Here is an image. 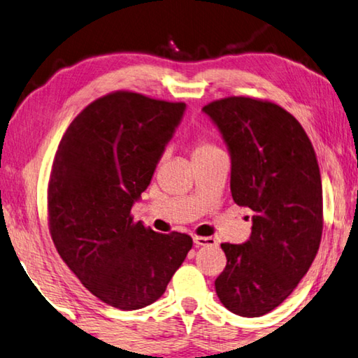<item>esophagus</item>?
Returning <instances> with one entry per match:
<instances>
[{
    "label": "esophagus",
    "instance_id": "34e87169",
    "mask_svg": "<svg viewBox=\"0 0 358 358\" xmlns=\"http://www.w3.org/2000/svg\"><path fill=\"white\" fill-rule=\"evenodd\" d=\"M195 246H206V245H216V240L213 236H194Z\"/></svg>",
    "mask_w": 358,
    "mask_h": 358
}]
</instances>
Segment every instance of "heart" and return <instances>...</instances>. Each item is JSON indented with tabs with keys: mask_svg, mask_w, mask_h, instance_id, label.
Segmentation results:
<instances>
[{
	"mask_svg": "<svg viewBox=\"0 0 358 358\" xmlns=\"http://www.w3.org/2000/svg\"><path fill=\"white\" fill-rule=\"evenodd\" d=\"M211 150H216V147L208 144V142H198L194 148V155H200V153H206V152H211Z\"/></svg>",
	"mask_w": 358,
	"mask_h": 358,
	"instance_id": "b5f03b06",
	"label": "heart"
}]
</instances>
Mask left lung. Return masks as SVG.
<instances>
[{"mask_svg": "<svg viewBox=\"0 0 358 358\" xmlns=\"http://www.w3.org/2000/svg\"><path fill=\"white\" fill-rule=\"evenodd\" d=\"M230 153V192L250 208L251 235L222 243L227 266L214 282L225 309L266 315L309 271L323 229L322 178L309 137L277 103L227 97L203 107Z\"/></svg>", "mask_w": 358, "mask_h": 358, "instance_id": "1", "label": "left lung"}]
</instances>
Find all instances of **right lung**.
I'll use <instances>...</instances> for the list:
<instances>
[{"label": "right lung", "mask_w": 358, "mask_h": 358, "mask_svg": "<svg viewBox=\"0 0 358 358\" xmlns=\"http://www.w3.org/2000/svg\"><path fill=\"white\" fill-rule=\"evenodd\" d=\"M184 112L182 102L112 92L71 122L54 157V245L85 288L117 309L162 298L192 248L189 235L157 234L131 216Z\"/></svg>", "instance_id": "right-lung-1"}]
</instances>
